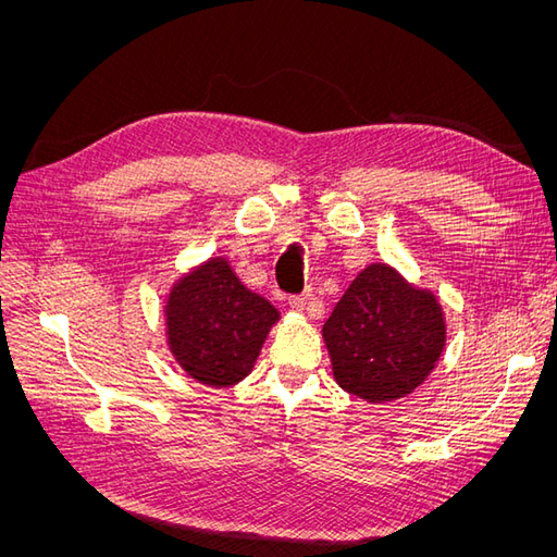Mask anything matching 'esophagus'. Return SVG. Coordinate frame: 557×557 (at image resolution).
<instances>
[{
    "mask_svg": "<svg viewBox=\"0 0 557 557\" xmlns=\"http://www.w3.org/2000/svg\"><path fill=\"white\" fill-rule=\"evenodd\" d=\"M288 305L293 311H305L309 305V295H295L288 299Z\"/></svg>",
    "mask_w": 557,
    "mask_h": 557,
    "instance_id": "34e87169",
    "label": "esophagus"
}]
</instances>
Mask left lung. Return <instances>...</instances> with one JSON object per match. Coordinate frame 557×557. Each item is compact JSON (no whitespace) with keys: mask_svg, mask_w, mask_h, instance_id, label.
Wrapping results in <instances>:
<instances>
[{"mask_svg":"<svg viewBox=\"0 0 557 557\" xmlns=\"http://www.w3.org/2000/svg\"><path fill=\"white\" fill-rule=\"evenodd\" d=\"M332 372L346 393L383 404L413 393L442 358L440 299L393 267L369 264L323 325Z\"/></svg>","mask_w":557,"mask_h":557,"instance_id":"left-lung-1","label":"left lung"}]
</instances>
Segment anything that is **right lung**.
Wrapping results in <instances>:
<instances>
[{"label": "right lung", "mask_w": 557, "mask_h": 557, "mask_svg": "<svg viewBox=\"0 0 557 557\" xmlns=\"http://www.w3.org/2000/svg\"><path fill=\"white\" fill-rule=\"evenodd\" d=\"M166 344L183 372L211 387L252 372L278 311L250 293L225 258H211L174 283L164 307Z\"/></svg>", "instance_id": "right-lung-1"}]
</instances>
